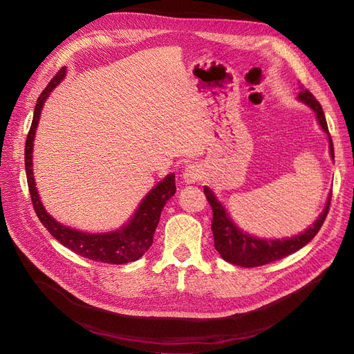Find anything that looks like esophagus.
I'll list each match as a JSON object with an SVG mask.
<instances>
[{
  "instance_id": "obj_1",
  "label": "esophagus",
  "mask_w": 354,
  "mask_h": 354,
  "mask_svg": "<svg viewBox=\"0 0 354 354\" xmlns=\"http://www.w3.org/2000/svg\"><path fill=\"white\" fill-rule=\"evenodd\" d=\"M203 179V171L198 165H188L183 171V180L187 183H195Z\"/></svg>"
}]
</instances>
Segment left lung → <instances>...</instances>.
<instances>
[{
	"instance_id": "obj_1",
	"label": "left lung",
	"mask_w": 354,
	"mask_h": 354,
	"mask_svg": "<svg viewBox=\"0 0 354 354\" xmlns=\"http://www.w3.org/2000/svg\"><path fill=\"white\" fill-rule=\"evenodd\" d=\"M298 98L304 101L306 105H310L315 111L319 126L328 134L330 153H331V158L334 159L333 140H331L326 115H324V111H322L321 104L315 100V97L308 89H302L299 92ZM204 194H205L207 201L212 208L211 230L214 234V248L217 249V252L221 254V257L225 260V262H230L241 268L263 266V265L276 262V260H281L302 249L305 244H308L315 237V234L319 232L321 225L324 224L327 214L330 211V201H331V195H330L324 211L321 212V215L313 224V227L305 230V233L292 239H285V240H260L249 234H244L241 230H239L233 224V221L230 220L224 207L217 201V198L214 196V194L207 187H204Z\"/></svg>"
}]
</instances>
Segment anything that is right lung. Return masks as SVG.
Returning <instances> with one entry per match:
<instances>
[{"mask_svg": "<svg viewBox=\"0 0 354 354\" xmlns=\"http://www.w3.org/2000/svg\"><path fill=\"white\" fill-rule=\"evenodd\" d=\"M66 73V68L60 69L55 78L44 88L40 94L32 126H30L27 139H26V149H24V165H26V175H27V185L32 196L33 208L37 214L40 223L49 230V233L59 241L62 243L65 248L71 249L73 253L80 254L85 259L95 260V262H102L109 265H124L134 262V260L140 259L151 245L153 234L156 232V227L159 224L160 212L167 203L176 192L175 185V175H167L160 183L153 188L143 203L140 204L139 209L136 211L133 220L121 230H117L114 233L106 234H88L82 232H76L73 228L65 227L55 221L50 215L46 212L43 208L40 198L37 195L36 183L33 178V169H32V153H33V140L35 133L39 124V117L41 106L49 97L53 88L64 80Z\"/></svg>", "mask_w": 354, "mask_h": 354, "instance_id": "add662e5", "label": "right lung"}]
</instances>
